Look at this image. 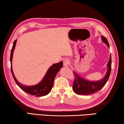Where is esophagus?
Returning <instances> with one entry per match:
<instances>
[{
	"mask_svg": "<svg viewBox=\"0 0 124 124\" xmlns=\"http://www.w3.org/2000/svg\"><path fill=\"white\" fill-rule=\"evenodd\" d=\"M70 63V61L67 59H66V60H64L63 61V66L64 67H68V66H69V64Z\"/></svg>",
	"mask_w": 124,
	"mask_h": 124,
	"instance_id": "34e87169",
	"label": "esophagus"
}]
</instances>
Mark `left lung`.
Wrapping results in <instances>:
<instances>
[{
  "mask_svg": "<svg viewBox=\"0 0 124 124\" xmlns=\"http://www.w3.org/2000/svg\"><path fill=\"white\" fill-rule=\"evenodd\" d=\"M101 38H102V41L109 47V44H108L107 38L102 36H101ZM108 71L104 78L96 82L88 81L79 76L76 73L73 72V75L75 76V80L73 81V90L74 92L78 95H89L100 90L106 84L110 77L111 70V55L109 61L108 63Z\"/></svg>",
  "mask_w": 124,
  "mask_h": 124,
  "instance_id": "1",
  "label": "left lung"
}]
</instances>
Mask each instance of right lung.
<instances>
[{"label": "right lung", "mask_w": 124, "mask_h": 124, "mask_svg": "<svg viewBox=\"0 0 124 124\" xmlns=\"http://www.w3.org/2000/svg\"><path fill=\"white\" fill-rule=\"evenodd\" d=\"M16 39L14 41L13 45L11 50L10 53V61L11 63V71L13 77V78L16 82V84L18 85V86L21 89L27 93L30 94L31 95L35 96H43L48 94L51 91L53 85V82L55 78V77L58 73V72L60 71V70L62 67L63 66V62H61L58 63L54 64L53 66L49 68L47 72L46 73L45 76L43 78V80L41 81V82L39 83L38 84L34 86H25L20 84L18 82V81L16 80L15 77L13 72L12 67V57L14 49L15 48V46L16 44Z\"/></svg>", "instance_id": "obj_1"}]
</instances>
